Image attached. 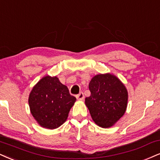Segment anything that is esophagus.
<instances>
[{"label": "esophagus", "mask_w": 160, "mask_h": 160, "mask_svg": "<svg viewBox=\"0 0 160 160\" xmlns=\"http://www.w3.org/2000/svg\"><path fill=\"white\" fill-rule=\"evenodd\" d=\"M76 98L78 100H79V101H82V100H84V93L82 92H79V93L78 94V95H76Z\"/></svg>", "instance_id": "esophagus-1"}]
</instances>
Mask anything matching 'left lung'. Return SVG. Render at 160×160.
<instances>
[{
	"instance_id": "left-lung-1",
	"label": "left lung",
	"mask_w": 160,
	"mask_h": 160,
	"mask_svg": "<svg viewBox=\"0 0 160 160\" xmlns=\"http://www.w3.org/2000/svg\"><path fill=\"white\" fill-rule=\"evenodd\" d=\"M90 96L85 98L92 120L102 128L113 126L125 113L128 91L117 77L96 75L89 84Z\"/></svg>"
}]
</instances>
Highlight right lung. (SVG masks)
<instances>
[{
	"label": "right lung",
	"mask_w": 160,
	"mask_h": 160,
	"mask_svg": "<svg viewBox=\"0 0 160 160\" xmlns=\"http://www.w3.org/2000/svg\"><path fill=\"white\" fill-rule=\"evenodd\" d=\"M76 100L68 87L61 83L56 76H47L32 88L29 104L31 113L39 125L55 129L66 121Z\"/></svg>",
	"instance_id": "add662e5"
}]
</instances>
